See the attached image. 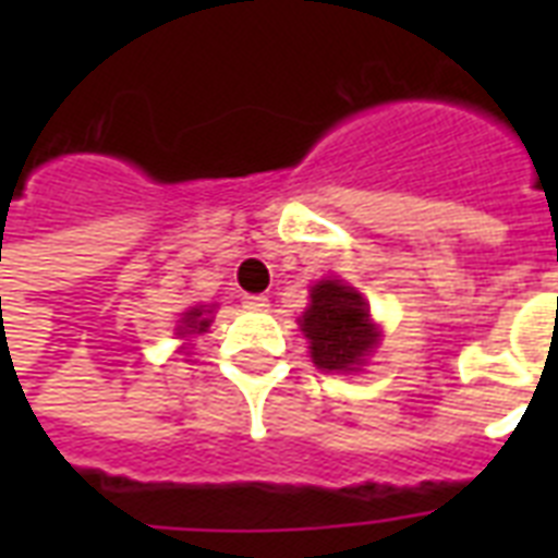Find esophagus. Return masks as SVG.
<instances>
[{
    "label": "esophagus",
    "mask_w": 558,
    "mask_h": 558,
    "mask_svg": "<svg viewBox=\"0 0 558 558\" xmlns=\"http://www.w3.org/2000/svg\"><path fill=\"white\" fill-rule=\"evenodd\" d=\"M243 304L248 306V310H266V306H269V298H266V295H245Z\"/></svg>",
    "instance_id": "34e87169"
}]
</instances>
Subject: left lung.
I'll return each mask as SVG.
<instances>
[{"label":"left lung","instance_id":"8db88e82","mask_svg":"<svg viewBox=\"0 0 558 558\" xmlns=\"http://www.w3.org/2000/svg\"><path fill=\"white\" fill-rule=\"evenodd\" d=\"M298 324L310 339V356L327 373L359 371L379 344V327L371 322L365 298L336 278L310 289V306Z\"/></svg>","mask_w":558,"mask_h":558}]
</instances>
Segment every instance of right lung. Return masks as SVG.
<instances>
[{"mask_svg":"<svg viewBox=\"0 0 558 558\" xmlns=\"http://www.w3.org/2000/svg\"><path fill=\"white\" fill-rule=\"evenodd\" d=\"M210 313L214 306H191L187 313H182V322L177 327V336H202L210 327Z\"/></svg>","mask_w":558,"mask_h":558,"instance_id":"right-lung-1","label":"right lung"}]
</instances>
